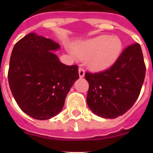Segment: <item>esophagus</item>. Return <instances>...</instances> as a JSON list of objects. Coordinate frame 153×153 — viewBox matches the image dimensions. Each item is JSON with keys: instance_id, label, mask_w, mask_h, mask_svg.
<instances>
[{"instance_id": "esophagus-1", "label": "esophagus", "mask_w": 153, "mask_h": 153, "mask_svg": "<svg viewBox=\"0 0 153 153\" xmlns=\"http://www.w3.org/2000/svg\"><path fill=\"white\" fill-rule=\"evenodd\" d=\"M79 78H83L85 75V71L82 68H79Z\"/></svg>"}]
</instances>
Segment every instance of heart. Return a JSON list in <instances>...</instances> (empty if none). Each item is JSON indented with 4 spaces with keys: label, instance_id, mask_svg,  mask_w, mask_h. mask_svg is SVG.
I'll return each instance as SVG.
<instances>
[{
    "label": "heart",
    "instance_id": "heart-1",
    "mask_svg": "<svg viewBox=\"0 0 153 153\" xmlns=\"http://www.w3.org/2000/svg\"><path fill=\"white\" fill-rule=\"evenodd\" d=\"M69 49L73 58L85 59L86 66L93 71L109 68L116 62L122 50V42L117 36L100 35L82 41L75 42Z\"/></svg>",
    "mask_w": 153,
    "mask_h": 153
}]
</instances>
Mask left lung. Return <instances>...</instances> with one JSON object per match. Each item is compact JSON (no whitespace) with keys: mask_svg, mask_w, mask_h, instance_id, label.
I'll return each instance as SVG.
<instances>
[{"mask_svg":"<svg viewBox=\"0 0 153 153\" xmlns=\"http://www.w3.org/2000/svg\"><path fill=\"white\" fill-rule=\"evenodd\" d=\"M145 65L139 44L128 46L109 69L87 73L86 102L94 114L114 119L126 114L140 94L145 77Z\"/></svg>","mask_w":153,"mask_h":153,"instance_id":"obj_1","label":"left lung"}]
</instances>
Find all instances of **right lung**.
I'll return each mask as SVG.
<instances>
[{"label":"right lung","instance_id":"1","mask_svg":"<svg viewBox=\"0 0 153 153\" xmlns=\"http://www.w3.org/2000/svg\"><path fill=\"white\" fill-rule=\"evenodd\" d=\"M59 48L53 39L32 32L12 51L8 74L11 92L22 111L37 120L59 114L79 79L78 66L63 64L53 52Z\"/></svg>","mask_w":153,"mask_h":153}]
</instances>
